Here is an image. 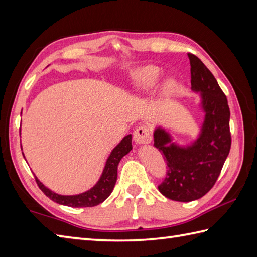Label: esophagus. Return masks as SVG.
<instances>
[{
	"label": "esophagus",
	"instance_id": "esophagus-1",
	"mask_svg": "<svg viewBox=\"0 0 257 257\" xmlns=\"http://www.w3.org/2000/svg\"><path fill=\"white\" fill-rule=\"evenodd\" d=\"M134 141L137 145L149 144L151 141V135H150L149 128L145 124L139 125V127L134 132Z\"/></svg>",
	"mask_w": 257,
	"mask_h": 257
}]
</instances>
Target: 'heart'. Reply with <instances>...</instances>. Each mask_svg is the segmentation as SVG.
<instances>
[{
  "label": "heart",
  "mask_w": 257,
  "mask_h": 257,
  "mask_svg": "<svg viewBox=\"0 0 257 257\" xmlns=\"http://www.w3.org/2000/svg\"><path fill=\"white\" fill-rule=\"evenodd\" d=\"M161 70L152 66V65H148V66H143L137 68L133 74L134 84L136 89L141 91H147L154 88L158 80L160 78ZM177 87V81L174 79H167L163 84V90L166 92H171Z\"/></svg>",
  "instance_id": "heart-1"
}]
</instances>
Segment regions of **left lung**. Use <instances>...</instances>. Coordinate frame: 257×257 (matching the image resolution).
Segmentation results:
<instances>
[{
    "mask_svg": "<svg viewBox=\"0 0 257 257\" xmlns=\"http://www.w3.org/2000/svg\"><path fill=\"white\" fill-rule=\"evenodd\" d=\"M191 65V89L200 94L204 113L200 133L187 146L172 141L160 125L154 132V146L166 158L167 177L158 189L166 198L191 202L205 195L219 178L231 149L230 108L226 96L201 59L188 54Z\"/></svg>",
    "mask_w": 257,
    "mask_h": 257,
    "instance_id": "left-lung-1",
    "label": "left lung"
}]
</instances>
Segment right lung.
Instances as JSON below:
<instances>
[{"label":"right lung","mask_w":257,"mask_h":257,"mask_svg":"<svg viewBox=\"0 0 257 257\" xmlns=\"http://www.w3.org/2000/svg\"><path fill=\"white\" fill-rule=\"evenodd\" d=\"M132 139L133 136L127 135L114 147L108 157L99 180H98L94 187L85 191L83 193L75 195H62L55 193L52 190L46 188L35 176L36 183L43 191V193L58 204L70 207H90L100 204L112 192L114 184H116L117 181V170L119 162L133 149Z\"/></svg>","instance_id":"right-lung-1"}]
</instances>
